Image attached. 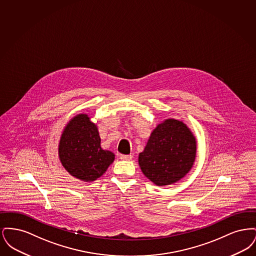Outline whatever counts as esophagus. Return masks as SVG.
<instances>
[{"label":"esophagus","instance_id":"34e87169","mask_svg":"<svg viewBox=\"0 0 256 256\" xmlns=\"http://www.w3.org/2000/svg\"><path fill=\"white\" fill-rule=\"evenodd\" d=\"M134 158V156L132 154H128V156H126V154H121L120 156V158L122 159V160H132Z\"/></svg>","mask_w":256,"mask_h":256}]
</instances>
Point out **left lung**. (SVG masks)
Returning a JSON list of instances; mask_svg holds the SVG:
<instances>
[{
    "mask_svg": "<svg viewBox=\"0 0 256 256\" xmlns=\"http://www.w3.org/2000/svg\"><path fill=\"white\" fill-rule=\"evenodd\" d=\"M196 158V140L185 124L168 119L152 132L139 165L158 186L176 182L190 170Z\"/></svg>",
    "mask_w": 256,
    "mask_h": 256,
    "instance_id": "1",
    "label": "left lung"
}]
</instances>
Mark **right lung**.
I'll return each mask as SVG.
<instances>
[{
  "mask_svg": "<svg viewBox=\"0 0 256 256\" xmlns=\"http://www.w3.org/2000/svg\"><path fill=\"white\" fill-rule=\"evenodd\" d=\"M60 158L72 176L93 182L114 161V154L100 148V138L95 124L86 114H80L66 126L60 142Z\"/></svg>",
  "mask_w": 256,
  "mask_h": 256,
  "instance_id": "right-lung-1",
  "label": "right lung"
}]
</instances>
